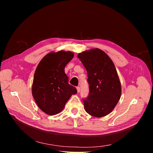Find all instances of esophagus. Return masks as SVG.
Instances as JSON below:
<instances>
[{"mask_svg":"<svg viewBox=\"0 0 153 153\" xmlns=\"http://www.w3.org/2000/svg\"><path fill=\"white\" fill-rule=\"evenodd\" d=\"M76 90H77V92H80V87H76Z\"/></svg>","mask_w":153,"mask_h":153,"instance_id":"obj_1","label":"esophagus"}]
</instances>
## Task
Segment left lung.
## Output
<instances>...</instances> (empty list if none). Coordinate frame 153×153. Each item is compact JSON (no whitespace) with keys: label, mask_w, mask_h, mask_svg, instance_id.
Returning a JSON list of instances; mask_svg holds the SVG:
<instances>
[{"label":"left lung","mask_w":153,"mask_h":153,"mask_svg":"<svg viewBox=\"0 0 153 153\" xmlns=\"http://www.w3.org/2000/svg\"><path fill=\"white\" fill-rule=\"evenodd\" d=\"M87 72L89 94L83 100L86 112L96 117L109 114L121 96V84L115 65L108 55L99 48L78 54Z\"/></svg>","instance_id":"1"}]
</instances>
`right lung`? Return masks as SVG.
I'll use <instances>...</instances> for the list:
<instances>
[{"label":"right lung","mask_w":153,"mask_h":153,"mask_svg":"<svg viewBox=\"0 0 153 153\" xmlns=\"http://www.w3.org/2000/svg\"><path fill=\"white\" fill-rule=\"evenodd\" d=\"M74 53L61 50L51 52L37 66L32 85V94L38 107L50 115L60 113L68 100L77 93L76 88L68 83L64 72Z\"/></svg>","instance_id":"add662e5"}]
</instances>
